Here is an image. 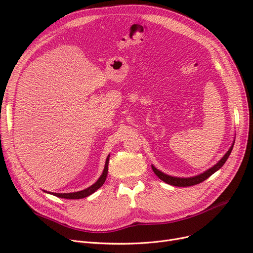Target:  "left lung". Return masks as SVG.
Wrapping results in <instances>:
<instances>
[{
	"label": "left lung",
	"mask_w": 253,
	"mask_h": 253,
	"mask_svg": "<svg viewBox=\"0 0 253 253\" xmlns=\"http://www.w3.org/2000/svg\"><path fill=\"white\" fill-rule=\"evenodd\" d=\"M234 143L235 141H233L231 148L229 149V151L224 154V156L220 159V160L214 165L212 166L211 168L207 169L206 171H204L203 173H200L198 175H195V176H192V177H176V176H171V175H168L166 173H164V172L160 171L159 169H157L154 165H152V169L153 171L155 172V174L160 178L161 180H163L164 182L168 183V184H171V185H174V187H191V185H195V184H198L200 183L202 181H204L205 179H207L209 176H211L212 174L214 173V172H216L217 170H219L223 164L225 163V161L228 160L229 156L231 155L232 153V150H233V147H234Z\"/></svg>",
	"instance_id": "1"
}]
</instances>
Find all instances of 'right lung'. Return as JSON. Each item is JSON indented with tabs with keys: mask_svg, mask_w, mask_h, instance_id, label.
I'll list each match as a JSON object with an SVG mask.
<instances>
[{
	"mask_svg": "<svg viewBox=\"0 0 253 253\" xmlns=\"http://www.w3.org/2000/svg\"><path fill=\"white\" fill-rule=\"evenodd\" d=\"M109 161H110V155L106 157L104 168H103V171H102L100 177L92 185H90L89 188H87L85 190L79 191V192H74V193H50V192H47V191H44V192L47 193V194H51L53 196H56L58 198H63V199H83V198H86V197L92 195L94 192H96L101 187V185L104 183V181L106 179V175H108Z\"/></svg>",
	"mask_w": 253,
	"mask_h": 253,
	"instance_id": "1",
	"label": "right lung"
}]
</instances>
